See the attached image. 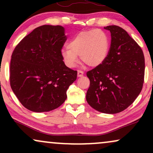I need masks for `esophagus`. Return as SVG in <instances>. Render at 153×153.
Here are the masks:
<instances>
[{
  "instance_id": "34e87169",
  "label": "esophagus",
  "mask_w": 153,
  "mask_h": 153,
  "mask_svg": "<svg viewBox=\"0 0 153 153\" xmlns=\"http://www.w3.org/2000/svg\"><path fill=\"white\" fill-rule=\"evenodd\" d=\"M84 73L81 71H78V77H82Z\"/></svg>"
}]
</instances>
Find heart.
<instances>
[{"instance_id": "1", "label": "heart", "mask_w": 153, "mask_h": 153, "mask_svg": "<svg viewBox=\"0 0 153 153\" xmlns=\"http://www.w3.org/2000/svg\"><path fill=\"white\" fill-rule=\"evenodd\" d=\"M109 51L108 35L100 29H91L75 35L68 43V47L61 49L60 56L64 64L69 68L76 65L78 55L82 62L95 68L106 60Z\"/></svg>"}]
</instances>
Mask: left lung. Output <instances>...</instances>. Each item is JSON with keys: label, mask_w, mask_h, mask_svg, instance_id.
Segmentation results:
<instances>
[{"label": "left lung", "mask_w": 153, "mask_h": 153, "mask_svg": "<svg viewBox=\"0 0 153 153\" xmlns=\"http://www.w3.org/2000/svg\"><path fill=\"white\" fill-rule=\"evenodd\" d=\"M111 32L110 51L106 60L87 72L90 80L86 100L98 111L117 114L129 106L141 92L145 57L141 47L122 28L104 27Z\"/></svg>", "instance_id": "1"}]
</instances>
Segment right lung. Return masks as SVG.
<instances>
[{
  "instance_id": "add662e5",
  "label": "right lung",
  "mask_w": 153,
  "mask_h": 153,
  "mask_svg": "<svg viewBox=\"0 0 153 153\" xmlns=\"http://www.w3.org/2000/svg\"><path fill=\"white\" fill-rule=\"evenodd\" d=\"M67 40L61 26L36 28L15 47L10 64V84L21 103L34 112L58 108L77 71L63 62L60 50Z\"/></svg>"
}]
</instances>
